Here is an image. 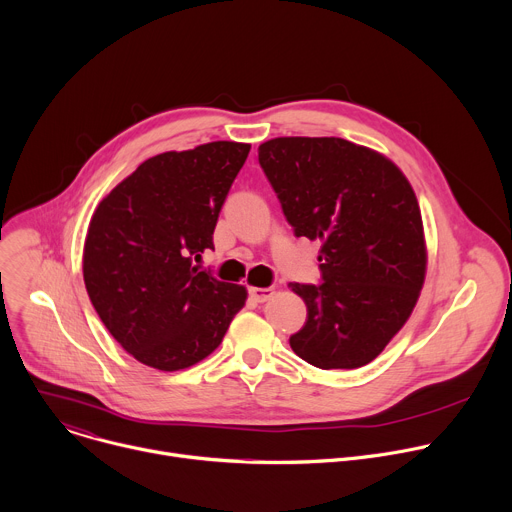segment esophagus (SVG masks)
I'll list each match as a JSON object with an SVG mask.
<instances>
[{"instance_id": "obj_1", "label": "esophagus", "mask_w": 512, "mask_h": 512, "mask_svg": "<svg viewBox=\"0 0 512 512\" xmlns=\"http://www.w3.org/2000/svg\"><path fill=\"white\" fill-rule=\"evenodd\" d=\"M275 294L273 287H249V296L255 302H267Z\"/></svg>"}]
</instances>
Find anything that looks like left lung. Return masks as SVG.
Wrapping results in <instances>:
<instances>
[{"label":"left lung","instance_id":"8db88e82","mask_svg":"<svg viewBox=\"0 0 512 512\" xmlns=\"http://www.w3.org/2000/svg\"><path fill=\"white\" fill-rule=\"evenodd\" d=\"M259 164L296 237L322 241L324 283H289L308 308L291 350L324 371L364 367L409 320L425 281L409 180L340 137H275L259 145Z\"/></svg>","mask_w":512,"mask_h":512}]
</instances>
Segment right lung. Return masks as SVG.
<instances>
[{
  "label": "right lung",
  "mask_w": 512,
  "mask_h": 512,
  "mask_svg": "<svg viewBox=\"0 0 512 512\" xmlns=\"http://www.w3.org/2000/svg\"><path fill=\"white\" fill-rule=\"evenodd\" d=\"M251 145L210 141L145 160L93 212L83 251L87 294L139 362L180 371L223 342L247 289L194 265Z\"/></svg>",
  "instance_id": "1"
}]
</instances>
